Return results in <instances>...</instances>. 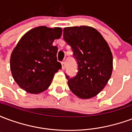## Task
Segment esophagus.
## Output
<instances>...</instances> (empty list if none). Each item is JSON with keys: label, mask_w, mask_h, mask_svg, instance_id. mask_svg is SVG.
Masks as SVG:
<instances>
[{"label": "esophagus", "mask_w": 132, "mask_h": 132, "mask_svg": "<svg viewBox=\"0 0 132 132\" xmlns=\"http://www.w3.org/2000/svg\"><path fill=\"white\" fill-rule=\"evenodd\" d=\"M61 66H62V69H65V67H66V63H65V61H62L61 62Z\"/></svg>", "instance_id": "1"}]
</instances>
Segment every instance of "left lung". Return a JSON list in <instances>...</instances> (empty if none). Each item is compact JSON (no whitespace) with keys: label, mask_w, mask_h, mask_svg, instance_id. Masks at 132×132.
<instances>
[{"label":"left lung","mask_w":132,"mask_h":132,"mask_svg":"<svg viewBox=\"0 0 132 132\" xmlns=\"http://www.w3.org/2000/svg\"><path fill=\"white\" fill-rule=\"evenodd\" d=\"M63 39L71 46L78 62L76 76H66L69 88L81 99L96 96L108 83L113 69L108 42L97 30L84 25L65 27Z\"/></svg>","instance_id":"left-lung-1"}]
</instances>
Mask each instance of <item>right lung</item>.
<instances>
[{"instance_id": "obj_1", "label": "right lung", "mask_w": 132, "mask_h": 132, "mask_svg": "<svg viewBox=\"0 0 132 132\" xmlns=\"http://www.w3.org/2000/svg\"><path fill=\"white\" fill-rule=\"evenodd\" d=\"M61 27L33 28L24 34L10 56V70L14 80L27 93L38 94L46 90L55 73L61 69L57 61L58 47L53 45L61 37Z\"/></svg>"}]
</instances>
